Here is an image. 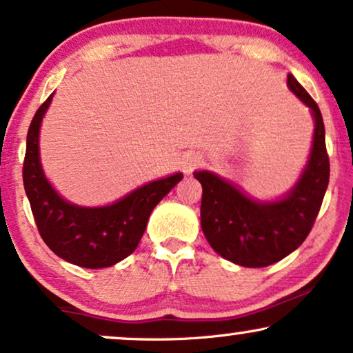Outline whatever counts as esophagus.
Returning a JSON list of instances; mask_svg holds the SVG:
<instances>
[{"mask_svg":"<svg viewBox=\"0 0 353 353\" xmlns=\"http://www.w3.org/2000/svg\"><path fill=\"white\" fill-rule=\"evenodd\" d=\"M200 164H202V158L197 153L185 154L184 159H182V169H184L185 174H192V171L197 169Z\"/></svg>","mask_w":353,"mask_h":353,"instance_id":"34e87169","label":"esophagus"}]
</instances>
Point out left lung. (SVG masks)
I'll return each mask as SVG.
<instances>
[{
	"label": "left lung",
	"mask_w": 353,
	"mask_h": 353,
	"mask_svg": "<svg viewBox=\"0 0 353 353\" xmlns=\"http://www.w3.org/2000/svg\"><path fill=\"white\" fill-rule=\"evenodd\" d=\"M288 88L314 117L313 148L307 166L287 197L259 203L208 171L194 176L202 184L200 223L207 241L221 257L243 267H267L300 248L313 228L329 184L323 115L313 97L288 74Z\"/></svg>",
	"instance_id": "left-lung-1"
}]
</instances>
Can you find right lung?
Wrapping results in <instances>:
<instances>
[{
    "instance_id": "right-lung-1",
    "label": "right lung",
    "mask_w": 353,
    "mask_h": 353,
    "mask_svg": "<svg viewBox=\"0 0 353 353\" xmlns=\"http://www.w3.org/2000/svg\"><path fill=\"white\" fill-rule=\"evenodd\" d=\"M52 94L39 107L28 132L22 181L43 243L71 264L104 269L135 251L153 208L182 179L177 172L150 182L109 207L84 208L65 202L42 172L39 159V128Z\"/></svg>"
}]
</instances>
